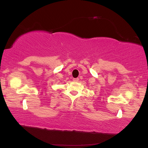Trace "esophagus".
<instances>
[{
  "instance_id": "34e87169",
  "label": "esophagus",
  "mask_w": 148,
  "mask_h": 148,
  "mask_svg": "<svg viewBox=\"0 0 148 148\" xmlns=\"http://www.w3.org/2000/svg\"><path fill=\"white\" fill-rule=\"evenodd\" d=\"M73 82H78L79 80V78H73Z\"/></svg>"
}]
</instances>
